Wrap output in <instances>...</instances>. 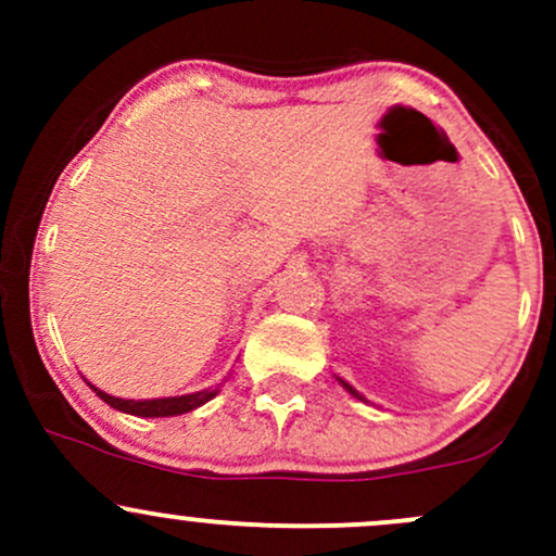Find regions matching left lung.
<instances>
[{
    "instance_id": "obj_1",
    "label": "left lung",
    "mask_w": 556,
    "mask_h": 556,
    "mask_svg": "<svg viewBox=\"0 0 556 556\" xmlns=\"http://www.w3.org/2000/svg\"><path fill=\"white\" fill-rule=\"evenodd\" d=\"M339 384H341V387H344V390H346V392H350V395H355V397H357V401H366V397H363V395H361V392H357V390H355V387H352V384H346V382H344V379H339Z\"/></svg>"
}]
</instances>
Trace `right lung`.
I'll list each match as a JSON object with an SVG mask.
<instances>
[{"instance_id": "1", "label": "right lung", "mask_w": 556, "mask_h": 556, "mask_svg": "<svg viewBox=\"0 0 556 556\" xmlns=\"http://www.w3.org/2000/svg\"><path fill=\"white\" fill-rule=\"evenodd\" d=\"M91 390L102 397L104 403H110L112 408L123 414H134V417H177V414H188L193 408L204 406L206 401L217 395V387H206V390L188 392V395H174V397H150V401H131V397H115L110 392L99 390L91 384Z\"/></svg>"}]
</instances>
